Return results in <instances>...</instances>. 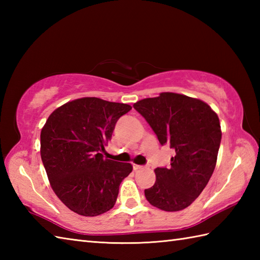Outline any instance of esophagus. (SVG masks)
I'll return each instance as SVG.
<instances>
[{
	"mask_svg": "<svg viewBox=\"0 0 260 260\" xmlns=\"http://www.w3.org/2000/svg\"><path fill=\"white\" fill-rule=\"evenodd\" d=\"M144 167H142V165H139V164H133V169L135 170V171H137V170H141V169H143Z\"/></svg>",
	"mask_w": 260,
	"mask_h": 260,
	"instance_id": "esophagus-1",
	"label": "esophagus"
}]
</instances>
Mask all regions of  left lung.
<instances>
[{
	"label": "left lung",
	"mask_w": 260,
	"mask_h": 260,
	"mask_svg": "<svg viewBox=\"0 0 260 260\" xmlns=\"http://www.w3.org/2000/svg\"><path fill=\"white\" fill-rule=\"evenodd\" d=\"M161 145L175 150L171 167L156 168L155 183L146 189L152 206L173 212L187 208L200 196L217 164L221 127L207 103L175 92L135 103Z\"/></svg>",
	"instance_id": "left-lung-1"
}]
</instances>
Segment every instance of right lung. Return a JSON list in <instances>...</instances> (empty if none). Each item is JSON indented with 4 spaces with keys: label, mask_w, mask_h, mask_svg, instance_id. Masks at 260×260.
<instances>
[{
    "label": "right lung",
    "mask_w": 260,
    "mask_h": 260,
    "mask_svg": "<svg viewBox=\"0 0 260 260\" xmlns=\"http://www.w3.org/2000/svg\"><path fill=\"white\" fill-rule=\"evenodd\" d=\"M132 107L96 97L66 103L49 116L40 154L53 192L71 211L96 217L112 209L131 163L104 158L120 116Z\"/></svg>",
    "instance_id": "obj_1"
}]
</instances>
